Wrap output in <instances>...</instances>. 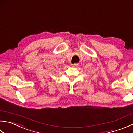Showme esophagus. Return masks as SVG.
Wrapping results in <instances>:
<instances>
[{"mask_svg":"<svg viewBox=\"0 0 133 133\" xmlns=\"http://www.w3.org/2000/svg\"><path fill=\"white\" fill-rule=\"evenodd\" d=\"M71 66H72V67H77L78 66V64L74 63V64H72L71 65Z\"/></svg>","mask_w":133,"mask_h":133,"instance_id":"esophagus-1","label":"esophagus"}]
</instances>
